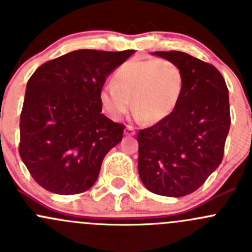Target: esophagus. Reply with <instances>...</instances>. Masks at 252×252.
I'll use <instances>...</instances> for the list:
<instances>
[{
  "label": "esophagus",
  "mask_w": 252,
  "mask_h": 252,
  "mask_svg": "<svg viewBox=\"0 0 252 252\" xmlns=\"http://www.w3.org/2000/svg\"><path fill=\"white\" fill-rule=\"evenodd\" d=\"M124 134L128 136L134 135V134H135V129H134V126H126V129H124Z\"/></svg>",
  "instance_id": "34e87169"
}]
</instances>
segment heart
Wrapping results in <instances>:
<instances>
[{"instance_id": "heart-1", "label": "heart", "mask_w": 252, "mask_h": 252, "mask_svg": "<svg viewBox=\"0 0 252 252\" xmlns=\"http://www.w3.org/2000/svg\"><path fill=\"white\" fill-rule=\"evenodd\" d=\"M184 77L177 63L164 58L133 60L122 64L113 75V84L103 86L100 101L114 121L130 106L135 116L155 123L174 111L183 93Z\"/></svg>"}]
</instances>
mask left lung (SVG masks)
Here are the masks:
<instances>
[{
	"label": "left lung",
	"mask_w": 252,
	"mask_h": 252,
	"mask_svg": "<svg viewBox=\"0 0 252 252\" xmlns=\"http://www.w3.org/2000/svg\"><path fill=\"white\" fill-rule=\"evenodd\" d=\"M152 55L177 63L184 86L174 111L138 133V169L151 192L180 197L199 189L223 159L229 95L215 65L180 51Z\"/></svg>",
	"instance_id": "1"
}]
</instances>
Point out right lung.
<instances>
[{
  "label": "right lung",
  "instance_id": "right-lung-1",
  "mask_svg": "<svg viewBox=\"0 0 252 252\" xmlns=\"http://www.w3.org/2000/svg\"><path fill=\"white\" fill-rule=\"evenodd\" d=\"M134 52L73 51L41 64L28 80L19 155L44 189L73 195L95 184L103 158L124 130L101 113L100 93Z\"/></svg>",
  "mask_w": 252,
  "mask_h": 252
}]
</instances>
